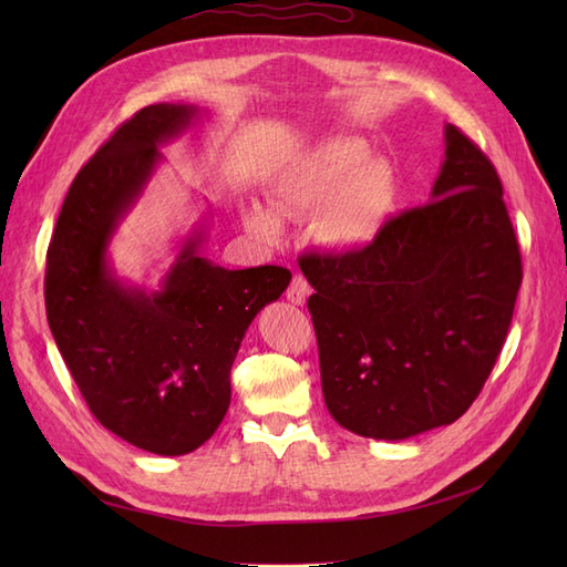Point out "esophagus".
<instances>
[{
	"label": "esophagus",
	"mask_w": 567,
	"mask_h": 567,
	"mask_svg": "<svg viewBox=\"0 0 567 567\" xmlns=\"http://www.w3.org/2000/svg\"><path fill=\"white\" fill-rule=\"evenodd\" d=\"M307 296H310V286H307V281L302 277H293V281H290V286L286 290V300L293 305H305Z\"/></svg>",
	"instance_id": "1"
}]
</instances>
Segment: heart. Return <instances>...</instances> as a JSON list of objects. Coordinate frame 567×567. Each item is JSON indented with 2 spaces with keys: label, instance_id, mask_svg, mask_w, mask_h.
Instances as JSON below:
<instances>
[{
  "label": "heart",
  "instance_id": "heart-1",
  "mask_svg": "<svg viewBox=\"0 0 567 567\" xmlns=\"http://www.w3.org/2000/svg\"><path fill=\"white\" fill-rule=\"evenodd\" d=\"M267 203H248L246 231L262 246L284 238L278 217L315 213V236L338 252L364 250L379 241L398 208V175L390 161L369 156L367 142L357 136H323L271 169Z\"/></svg>",
  "mask_w": 567,
  "mask_h": 567
}]
</instances>
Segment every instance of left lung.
<instances>
[{
  "label": "left lung",
  "mask_w": 567,
  "mask_h": 567,
  "mask_svg": "<svg viewBox=\"0 0 567 567\" xmlns=\"http://www.w3.org/2000/svg\"><path fill=\"white\" fill-rule=\"evenodd\" d=\"M321 390L346 431L400 442L466 414L499 357L523 281L494 165L444 125L431 203L346 255H302Z\"/></svg>",
  "instance_id": "8db88e82"
}]
</instances>
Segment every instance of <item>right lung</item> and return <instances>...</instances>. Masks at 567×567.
<instances>
[{"instance_id": "1", "label": "right lung", "mask_w": 567, "mask_h": 567, "mask_svg": "<svg viewBox=\"0 0 567 567\" xmlns=\"http://www.w3.org/2000/svg\"><path fill=\"white\" fill-rule=\"evenodd\" d=\"M205 113L153 104L127 120L68 188L47 250L49 329L84 402L111 433L161 456L213 437L248 326L290 284L284 267L227 269L203 257L210 210L156 288L125 281L111 265L115 231L163 165L158 148Z\"/></svg>"}]
</instances>
